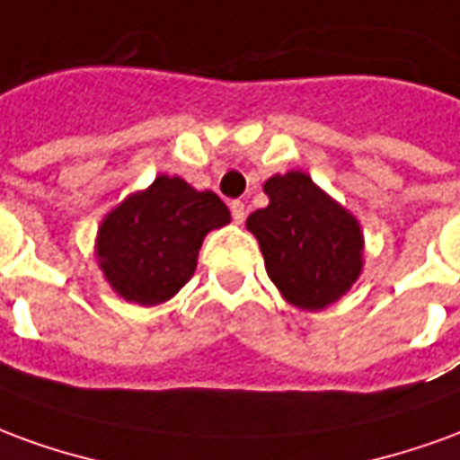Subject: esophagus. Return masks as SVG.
I'll return each mask as SVG.
<instances>
[{"label": "esophagus", "instance_id": "1", "mask_svg": "<svg viewBox=\"0 0 460 460\" xmlns=\"http://www.w3.org/2000/svg\"><path fill=\"white\" fill-rule=\"evenodd\" d=\"M231 217H234L236 224H243V219H246V207H243V201H231Z\"/></svg>", "mask_w": 460, "mask_h": 460}]
</instances>
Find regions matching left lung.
I'll return each mask as SVG.
<instances>
[{
    "label": "left lung",
    "instance_id": "obj_1",
    "mask_svg": "<svg viewBox=\"0 0 460 460\" xmlns=\"http://www.w3.org/2000/svg\"><path fill=\"white\" fill-rule=\"evenodd\" d=\"M263 191L269 207L246 219L259 239L269 279L300 310H323L362 273L359 221L328 197L305 172L273 174Z\"/></svg>",
    "mask_w": 460,
    "mask_h": 460
}]
</instances>
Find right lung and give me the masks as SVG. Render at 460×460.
Masks as SVG:
<instances>
[{
  "label": "right lung",
  "instance_id": "right-lung-1",
  "mask_svg": "<svg viewBox=\"0 0 460 460\" xmlns=\"http://www.w3.org/2000/svg\"><path fill=\"white\" fill-rule=\"evenodd\" d=\"M231 221L214 191L160 174L101 224L95 256L111 288L137 305H160L194 276L201 241Z\"/></svg>",
  "mask_w": 460,
  "mask_h": 460
}]
</instances>
